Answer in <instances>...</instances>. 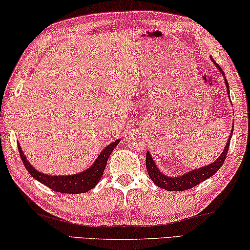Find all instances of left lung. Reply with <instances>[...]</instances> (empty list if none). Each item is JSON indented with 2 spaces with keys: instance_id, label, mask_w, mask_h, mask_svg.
I'll list each match as a JSON object with an SVG mask.
<instances>
[{
  "instance_id": "left-lung-1",
  "label": "left lung",
  "mask_w": 250,
  "mask_h": 250,
  "mask_svg": "<svg viewBox=\"0 0 250 250\" xmlns=\"http://www.w3.org/2000/svg\"><path fill=\"white\" fill-rule=\"evenodd\" d=\"M216 65H217L219 71L222 72L224 80H225V82H226V87H227L228 93H229V86H228L226 76H225L223 69L220 68L219 65L218 64H216ZM230 138H231V134H230V136L228 137L227 144H226V147H225L224 152L220 154L218 159H216V162H214L208 166L202 167V168L189 171V173H187L186 175L178 176V177H168V176H165L164 174H162L161 171H159V169L157 168V166L155 165V163L153 161L152 156H150V154L147 152L146 153L147 173H148L149 177L154 182V184H156L158 187L164 188V189H166L168 191H182V190L190 189V188L195 187L196 185H198V184H200L202 182L206 181L207 178H209L210 176L214 175L216 171H218L220 167L223 166L225 159H226V156H227L228 149H229Z\"/></svg>"
}]
</instances>
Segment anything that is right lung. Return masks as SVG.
Instances as JSON below:
<instances>
[{
	"mask_svg": "<svg viewBox=\"0 0 250 250\" xmlns=\"http://www.w3.org/2000/svg\"><path fill=\"white\" fill-rule=\"evenodd\" d=\"M121 140H117L112 144H109L106 148L100 154V156L97 157L95 163L89 167L87 170L83 171V173L71 175V176H48L46 174H42L40 171L36 170L30 163L27 162L26 157L24 156V154L21 149V146H19V152L20 156L22 158V162L27 169L28 173L32 175V177H34L36 181L44 184L45 186H47L51 189L57 191V193H63V194H83L86 191L91 190L92 188L97 185V183L102 178V176L104 174V169L107 164L108 157L110 153L113 152V149L117 146Z\"/></svg>",
	"mask_w": 250,
	"mask_h": 250,
	"instance_id": "right-lung-1",
	"label": "right lung"
}]
</instances>
